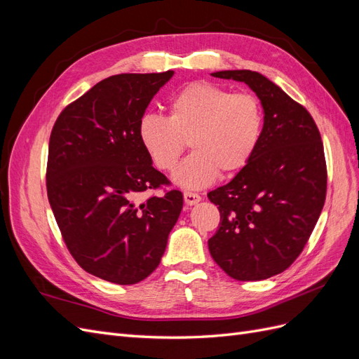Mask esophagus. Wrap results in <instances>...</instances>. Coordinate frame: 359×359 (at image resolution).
Segmentation results:
<instances>
[{
  "mask_svg": "<svg viewBox=\"0 0 359 359\" xmlns=\"http://www.w3.org/2000/svg\"><path fill=\"white\" fill-rule=\"evenodd\" d=\"M201 196L198 193H191V191H184V202H186L187 205H196L198 202H201Z\"/></svg>",
  "mask_w": 359,
  "mask_h": 359,
  "instance_id": "obj_1",
  "label": "esophagus"
}]
</instances>
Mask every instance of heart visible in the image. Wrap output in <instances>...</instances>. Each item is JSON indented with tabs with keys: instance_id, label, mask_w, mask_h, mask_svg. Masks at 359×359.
Wrapping results in <instances>:
<instances>
[{
	"instance_id": "obj_1",
	"label": "heart",
	"mask_w": 359,
	"mask_h": 359,
	"mask_svg": "<svg viewBox=\"0 0 359 359\" xmlns=\"http://www.w3.org/2000/svg\"><path fill=\"white\" fill-rule=\"evenodd\" d=\"M264 132L257 97L208 82H193L172 97L169 116L147 114L139 121V140L154 166L169 172L184 149L193 154L173 172L177 186L203 189L219 177L233 175L253 158Z\"/></svg>"
}]
</instances>
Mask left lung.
Returning <instances> with one entry per match:
<instances>
[{"instance_id": "left-lung-1", "label": "left lung", "mask_w": 359, "mask_h": 359, "mask_svg": "<svg viewBox=\"0 0 359 359\" xmlns=\"http://www.w3.org/2000/svg\"><path fill=\"white\" fill-rule=\"evenodd\" d=\"M214 78L248 85L264 109V132L248 165L208 193L220 224L208 240L215 264L241 281L283 273L302 252L327 196L320 133L307 109L252 70H222Z\"/></svg>"}]
</instances>
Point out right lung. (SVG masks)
<instances>
[{
  "label": "right lung",
  "mask_w": 359,
  "mask_h": 359,
  "mask_svg": "<svg viewBox=\"0 0 359 359\" xmlns=\"http://www.w3.org/2000/svg\"><path fill=\"white\" fill-rule=\"evenodd\" d=\"M173 76L124 73L64 109L49 139L48 199L69 252L86 273L135 285L158 266L182 210L178 190L137 203L168 178L137 135L140 118Z\"/></svg>",
  "instance_id": "add662e5"
}]
</instances>
